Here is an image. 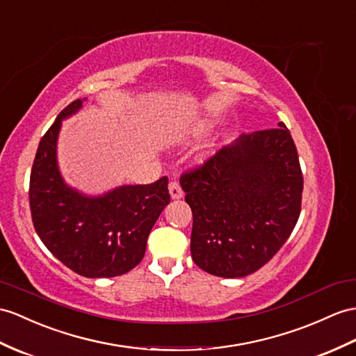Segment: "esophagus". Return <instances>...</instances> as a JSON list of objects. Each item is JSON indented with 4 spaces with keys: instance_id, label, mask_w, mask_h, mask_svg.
<instances>
[{
    "instance_id": "34e87169",
    "label": "esophagus",
    "mask_w": 356,
    "mask_h": 356,
    "mask_svg": "<svg viewBox=\"0 0 356 356\" xmlns=\"http://www.w3.org/2000/svg\"><path fill=\"white\" fill-rule=\"evenodd\" d=\"M169 193L172 196V199H179L183 197V188H181L178 181H170L169 183Z\"/></svg>"
}]
</instances>
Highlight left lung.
<instances>
[{"instance_id": "obj_1", "label": "left lung", "mask_w": 356, "mask_h": 356, "mask_svg": "<svg viewBox=\"0 0 356 356\" xmlns=\"http://www.w3.org/2000/svg\"><path fill=\"white\" fill-rule=\"evenodd\" d=\"M192 208V258L222 278H243L278 254L296 227L303 177L284 122L241 136L181 175Z\"/></svg>"}]
</instances>
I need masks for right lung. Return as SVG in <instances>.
Returning a JSON list of instances; mask_svg holds the SVG:
<instances>
[{
  "mask_svg": "<svg viewBox=\"0 0 356 356\" xmlns=\"http://www.w3.org/2000/svg\"><path fill=\"white\" fill-rule=\"evenodd\" d=\"M65 107L40 138L30 173V210L42 243L58 261L86 278H110L142 261L146 240L170 202L168 177L152 184L124 186L101 197H86L60 177L56 143L62 119L81 107Z\"/></svg>",
  "mask_w": 356,
  "mask_h": 356,
  "instance_id": "add662e5",
  "label": "right lung"
}]
</instances>
